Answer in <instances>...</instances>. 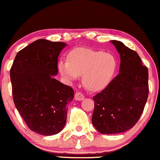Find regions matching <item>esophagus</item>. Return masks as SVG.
I'll return each instance as SVG.
<instances>
[{"label": "esophagus", "mask_w": 160, "mask_h": 160, "mask_svg": "<svg viewBox=\"0 0 160 160\" xmlns=\"http://www.w3.org/2000/svg\"><path fill=\"white\" fill-rule=\"evenodd\" d=\"M75 98L77 101H82V100H83L85 98V96L81 92H76L75 95Z\"/></svg>", "instance_id": "obj_1"}]
</instances>
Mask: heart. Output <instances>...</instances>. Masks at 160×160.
Instances as JSON below:
<instances>
[{
	"instance_id": "obj_1",
	"label": "heart",
	"mask_w": 160,
	"mask_h": 160,
	"mask_svg": "<svg viewBox=\"0 0 160 160\" xmlns=\"http://www.w3.org/2000/svg\"><path fill=\"white\" fill-rule=\"evenodd\" d=\"M68 62L60 61L58 70L68 81L82 75V83L88 90L100 92L112 81L117 68L114 55L104 51L78 48L71 51Z\"/></svg>"
}]
</instances>
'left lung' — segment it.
I'll return each mask as SVG.
<instances>
[{
  "label": "left lung",
  "instance_id": "8db88e82",
  "mask_svg": "<svg viewBox=\"0 0 160 160\" xmlns=\"http://www.w3.org/2000/svg\"><path fill=\"white\" fill-rule=\"evenodd\" d=\"M120 55L119 73L93 97L92 122L102 134H116L133 127L140 118L149 95V73L137 52L122 42L111 41Z\"/></svg>",
  "mask_w": 160,
  "mask_h": 160
}]
</instances>
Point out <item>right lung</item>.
<instances>
[{"label": "right lung", "mask_w": 160, "mask_h": 160, "mask_svg": "<svg viewBox=\"0 0 160 160\" xmlns=\"http://www.w3.org/2000/svg\"><path fill=\"white\" fill-rule=\"evenodd\" d=\"M67 44L38 39L18 52L10 71L14 105L28 127L43 136L63 129L72 87L53 78L58 58Z\"/></svg>", "instance_id": "obj_1"}]
</instances>
